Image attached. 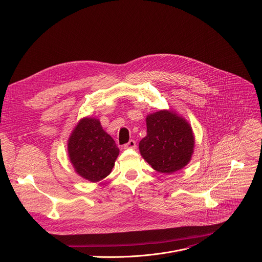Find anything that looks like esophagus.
<instances>
[{
    "mask_svg": "<svg viewBox=\"0 0 262 262\" xmlns=\"http://www.w3.org/2000/svg\"><path fill=\"white\" fill-rule=\"evenodd\" d=\"M124 149H136L137 145H136V141L135 140H129L128 143L124 144Z\"/></svg>",
    "mask_w": 262,
    "mask_h": 262,
    "instance_id": "1",
    "label": "esophagus"
}]
</instances>
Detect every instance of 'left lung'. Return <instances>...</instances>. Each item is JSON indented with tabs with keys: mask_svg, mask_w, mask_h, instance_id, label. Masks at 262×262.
Wrapping results in <instances>:
<instances>
[{
	"mask_svg": "<svg viewBox=\"0 0 262 262\" xmlns=\"http://www.w3.org/2000/svg\"><path fill=\"white\" fill-rule=\"evenodd\" d=\"M147 135L139 143L143 159L160 173L171 174L189 164L195 138L191 125L172 111H159L146 118Z\"/></svg>",
	"mask_w": 262,
	"mask_h": 262,
	"instance_id": "left-lung-1",
	"label": "left lung"
}]
</instances>
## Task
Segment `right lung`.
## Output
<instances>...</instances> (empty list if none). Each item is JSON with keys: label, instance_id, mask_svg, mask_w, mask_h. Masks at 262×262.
I'll return each instance as SVG.
<instances>
[{"label": "right lung", "instance_id": "obj_1", "mask_svg": "<svg viewBox=\"0 0 262 262\" xmlns=\"http://www.w3.org/2000/svg\"><path fill=\"white\" fill-rule=\"evenodd\" d=\"M68 155L80 176L97 182L111 173L119 148L113 138L102 129L98 119L83 118L69 137Z\"/></svg>", "mask_w": 262, "mask_h": 262}]
</instances>
